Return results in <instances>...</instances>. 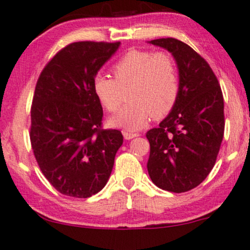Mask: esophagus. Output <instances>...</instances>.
<instances>
[{"label":"esophagus","mask_w":250,"mask_h":250,"mask_svg":"<svg viewBox=\"0 0 250 250\" xmlns=\"http://www.w3.org/2000/svg\"><path fill=\"white\" fill-rule=\"evenodd\" d=\"M123 136H125V138L127 139V141H129V139H132L135 137H137L138 134L137 132H130V131H125L123 132Z\"/></svg>","instance_id":"34e87169"}]
</instances>
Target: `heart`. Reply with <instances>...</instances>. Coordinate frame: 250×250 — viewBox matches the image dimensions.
<instances>
[{"label":"heart","instance_id":"obj_1","mask_svg":"<svg viewBox=\"0 0 250 250\" xmlns=\"http://www.w3.org/2000/svg\"><path fill=\"white\" fill-rule=\"evenodd\" d=\"M114 79L97 74L92 90L103 108L115 113L127 92V105L111 120L115 127L129 131L144 127L149 119L161 120L174 109L181 83L170 53L132 49L113 65Z\"/></svg>","mask_w":250,"mask_h":250}]
</instances>
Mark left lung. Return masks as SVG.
I'll return each mask as SVG.
<instances>
[{
	"mask_svg": "<svg viewBox=\"0 0 250 250\" xmlns=\"http://www.w3.org/2000/svg\"><path fill=\"white\" fill-rule=\"evenodd\" d=\"M170 51L179 71L178 101L169 115L146 132L147 170L165 191L197 188L214 168L224 137V99L215 73L205 58L179 40H152Z\"/></svg>",
	"mask_w": 250,
	"mask_h": 250,
	"instance_id": "1",
	"label": "left lung"
}]
</instances>
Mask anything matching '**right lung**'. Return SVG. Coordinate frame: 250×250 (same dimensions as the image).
I'll return each instance as SVG.
<instances>
[{
	"instance_id": "add662e5",
	"label": "right lung",
	"mask_w": 250,
	"mask_h": 250,
	"mask_svg": "<svg viewBox=\"0 0 250 250\" xmlns=\"http://www.w3.org/2000/svg\"><path fill=\"white\" fill-rule=\"evenodd\" d=\"M120 42H73L56 53L36 82L29 138L42 174L62 194L89 198L107 183L120 130L103 128V108L92 90L99 68Z\"/></svg>"
}]
</instances>
